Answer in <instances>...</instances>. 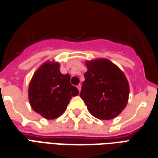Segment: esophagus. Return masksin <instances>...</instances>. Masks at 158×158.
<instances>
[{
	"instance_id": "esophagus-1",
	"label": "esophagus",
	"mask_w": 158,
	"mask_h": 158,
	"mask_svg": "<svg viewBox=\"0 0 158 158\" xmlns=\"http://www.w3.org/2000/svg\"><path fill=\"white\" fill-rule=\"evenodd\" d=\"M77 87H78V89H79V91H80V90H81V85H80V84H79V85H78V86H77Z\"/></svg>"
}]
</instances>
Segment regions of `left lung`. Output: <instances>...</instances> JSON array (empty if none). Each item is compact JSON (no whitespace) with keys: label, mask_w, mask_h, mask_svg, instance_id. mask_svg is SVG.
<instances>
[{"label":"left lung","mask_w":158,"mask_h":158,"mask_svg":"<svg viewBox=\"0 0 158 158\" xmlns=\"http://www.w3.org/2000/svg\"><path fill=\"white\" fill-rule=\"evenodd\" d=\"M86 67L80 98L96 118L116 117L128 100L129 85L123 72L107 59L87 61Z\"/></svg>","instance_id":"1"}]
</instances>
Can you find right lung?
I'll list each match as a JSON object with an SVG mask.
<instances>
[{
  "mask_svg": "<svg viewBox=\"0 0 158 158\" xmlns=\"http://www.w3.org/2000/svg\"><path fill=\"white\" fill-rule=\"evenodd\" d=\"M28 93L34 111L51 120L63 114L79 90L70 84L69 74L60 73L59 63L46 62L33 75Z\"/></svg>",
  "mask_w": 158,
  "mask_h": 158,
  "instance_id": "1",
  "label": "right lung"
}]
</instances>
